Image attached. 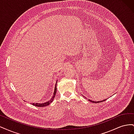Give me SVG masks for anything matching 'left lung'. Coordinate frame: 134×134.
Masks as SVG:
<instances>
[{
	"mask_svg": "<svg viewBox=\"0 0 134 134\" xmlns=\"http://www.w3.org/2000/svg\"><path fill=\"white\" fill-rule=\"evenodd\" d=\"M106 99H103V100H100V101H93V100H91V99H88V100L90 101V102H91L97 103H99V102H103V101H105Z\"/></svg>",
	"mask_w": 134,
	"mask_h": 134,
	"instance_id": "8db88e82",
	"label": "left lung"
}]
</instances>
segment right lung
I'll return each mask as SVG.
<instances>
[{
  "mask_svg": "<svg viewBox=\"0 0 134 134\" xmlns=\"http://www.w3.org/2000/svg\"><path fill=\"white\" fill-rule=\"evenodd\" d=\"M57 82H58V80L56 81V82L55 83V89H54V93H53V96H52V98L50 100H47V102H43V103H31V104H32V105H33V106H36V107H45V106H48V105H49L52 102V100H54V97H55V96L56 95V90H57V88H56V84H57Z\"/></svg>",
  "mask_w": 134,
  "mask_h": 134,
  "instance_id": "1",
  "label": "right lung"
}]
</instances>
